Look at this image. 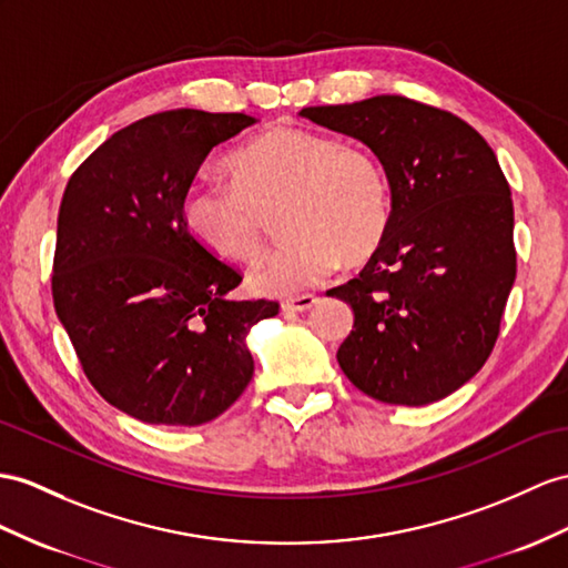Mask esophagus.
<instances>
[{
	"label": "esophagus",
	"mask_w": 568,
	"mask_h": 568,
	"mask_svg": "<svg viewBox=\"0 0 568 568\" xmlns=\"http://www.w3.org/2000/svg\"><path fill=\"white\" fill-rule=\"evenodd\" d=\"M315 303H317V296L303 294V296H294V298H284L282 311H286V313H306L315 306Z\"/></svg>",
	"instance_id": "1"
}]
</instances>
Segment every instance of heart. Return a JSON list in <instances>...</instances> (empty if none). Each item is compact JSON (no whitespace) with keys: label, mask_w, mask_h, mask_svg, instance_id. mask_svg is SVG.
Instances as JSON below:
<instances>
[{"label":"heart","mask_w":568,"mask_h":568,"mask_svg":"<svg viewBox=\"0 0 568 568\" xmlns=\"http://www.w3.org/2000/svg\"><path fill=\"white\" fill-rule=\"evenodd\" d=\"M231 185L195 183L183 197V224L204 251L247 262L262 251L257 212L282 206L288 241L247 274L257 294L294 296L323 284L339 260L364 262L390 226V180L364 149L323 132L272 128L226 161Z\"/></svg>","instance_id":"obj_1"}]
</instances>
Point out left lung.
Instances as JSON below:
<instances>
[{
    "instance_id": "obj_1",
    "label": "left lung",
    "mask_w": 568,
    "mask_h": 568,
    "mask_svg": "<svg viewBox=\"0 0 568 568\" xmlns=\"http://www.w3.org/2000/svg\"><path fill=\"white\" fill-rule=\"evenodd\" d=\"M366 144L390 180V226L368 265L327 296L354 329L337 362L358 390L422 407L487 362L516 282L514 200L491 146L446 110L405 95L303 108Z\"/></svg>"
}]
</instances>
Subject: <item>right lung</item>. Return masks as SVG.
Returning a JSON list of instances; mask_svg holds the SVG:
<instances>
[{"instance_id": "obj_1", "label": "right lung", "mask_w": 568, "mask_h": 568, "mask_svg": "<svg viewBox=\"0 0 568 568\" xmlns=\"http://www.w3.org/2000/svg\"><path fill=\"white\" fill-rule=\"evenodd\" d=\"M255 118L178 108L132 122L79 165L58 216L52 298L87 378L146 424L200 426L253 378L247 332L276 301H231L243 276L183 224L210 151Z\"/></svg>"}]
</instances>
